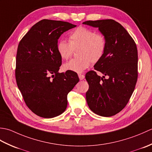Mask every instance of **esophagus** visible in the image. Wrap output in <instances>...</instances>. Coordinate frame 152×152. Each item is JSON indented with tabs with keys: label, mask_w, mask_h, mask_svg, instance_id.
Segmentation results:
<instances>
[{
	"label": "esophagus",
	"mask_w": 152,
	"mask_h": 152,
	"mask_svg": "<svg viewBox=\"0 0 152 152\" xmlns=\"http://www.w3.org/2000/svg\"><path fill=\"white\" fill-rule=\"evenodd\" d=\"M78 77L80 80H82L85 78V76L83 75V74H78Z\"/></svg>",
	"instance_id": "obj_1"
}]
</instances>
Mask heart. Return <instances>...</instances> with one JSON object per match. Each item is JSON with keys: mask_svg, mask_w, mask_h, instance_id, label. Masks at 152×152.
<instances>
[{"mask_svg": "<svg viewBox=\"0 0 152 152\" xmlns=\"http://www.w3.org/2000/svg\"><path fill=\"white\" fill-rule=\"evenodd\" d=\"M78 50L79 57L71 59L63 66L64 70L82 72L88 69L91 63H96L101 60L106 50V41L101 34L85 27L76 28L69 36V42L59 40L57 51L63 59H68Z\"/></svg>", "mask_w": 152, "mask_h": 152, "instance_id": "1", "label": "heart"}]
</instances>
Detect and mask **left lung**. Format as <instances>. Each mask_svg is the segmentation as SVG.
<instances>
[{
    "label": "left lung",
    "instance_id": "left-lung-1",
    "mask_svg": "<svg viewBox=\"0 0 152 152\" xmlns=\"http://www.w3.org/2000/svg\"><path fill=\"white\" fill-rule=\"evenodd\" d=\"M83 24L98 27L106 41L104 56L94 66L104 76H98L94 70L86 74L89 86L86 101L95 114L110 117L125 107L134 90L138 78L137 45L125 28L113 19Z\"/></svg>",
    "mask_w": 152,
    "mask_h": 152
}]
</instances>
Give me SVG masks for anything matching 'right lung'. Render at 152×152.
<instances>
[{
  "instance_id": "1",
  "label": "right lung",
  "mask_w": 152,
  "mask_h": 152,
  "mask_svg": "<svg viewBox=\"0 0 152 152\" xmlns=\"http://www.w3.org/2000/svg\"><path fill=\"white\" fill-rule=\"evenodd\" d=\"M75 27L69 22L42 19L19 43L16 82L25 104L40 117L51 118L64 112L68 93L79 82L75 72H58L62 63L57 51L58 39Z\"/></svg>"
}]
</instances>
